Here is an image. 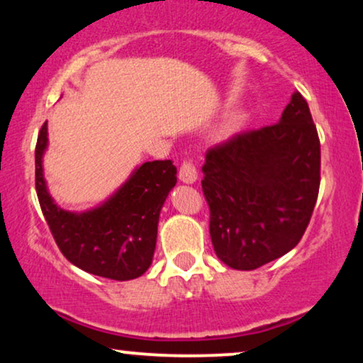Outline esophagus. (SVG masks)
I'll list each match as a JSON object with an SVG mask.
<instances>
[{
  "instance_id": "esophagus-1",
  "label": "esophagus",
  "mask_w": 363,
  "mask_h": 363,
  "mask_svg": "<svg viewBox=\"0 0 363 363\" xmlns=\"http://www.w3.org/2000/svg\"><path fill=\"white\" fill-rule=\"evenodd\" d=\"M178 177L183 183H194L197 182V168H195L194 161L185 160L180 166V172H178Z\"/></svg>"
}]
</instances>
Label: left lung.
<instances>
[{
	"label": "left lung",
	"mask_w": 363,
	"mask_h": 363,
	"mask_svg": "<svg viewBox=\"0 0 363 363\" xmlns=\"http://www.w3.org/2000/svg\"><path fill=\"white\" fill-rule=\"evenodd\" d=\"M202 172L217 257L236 270L284 257L304 236L321 183V144L306 98L296 91L280 122L208 149Z\"/></svg>",
	"instance_id": "8db88e82"
}]
</instances>
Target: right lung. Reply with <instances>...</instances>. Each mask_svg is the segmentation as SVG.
I'll list each match as a JSON object with an SVG mask.
<instances>
[{"label":"right lung","instance_id":"obj_1","mask_svg":"<svg viewBox=\"0 0 363 363\" xmlns=\"http://www.w3.org/2000/svg\"><path fill=\"white\" fill-rule=\"evenodd\" d=\"M47 123L35 146V190L55 245L72 265L112 280L138 279L147 270L156 248L157 220L169 190L177 183L172 160L147 161L105 203L74 214L62 211L47 191L42 156Z\"/></svg>","mask_w":363,"mask_h":363}]
</instances>
